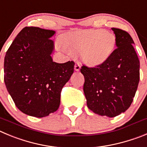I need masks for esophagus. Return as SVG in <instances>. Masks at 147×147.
Wrapping results in <instances>:
<instances>
[{"label":"esophagus","instance_id":"obj_1","mask_svg":"<svg viewBox=\"0 0 147 147\" xmlns=\"http://www.w3.org/2000/svg\"><path fill=\"white\" fill-rule=\"evenodd\" d=\"M74 69H75V71H79L80 70V64L79 63V62H77L76 64H75V67H74Z\"/></svg>","mask_w":147,"mask_h":147}]
</instances>
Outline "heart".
Returning <instances> with one entry per match:
<instances>
[{
	"label": "heart",
	"instance_id": "1",
	"mask_svg": "<svg viewBox=\"0 0 147 147\" xmlns=\"http://www.w3.org/2000/svg\"><path fill=\"white\" fill-rule=\"evenodd\" d=\"M61 42L68 53L80 54L83 62L90 67L106 62L116 45V36L102 29L70 33L62 38Z\"/></svg>",
	"mask_w": 147,
	"mask_h": 147
}]
</instances>
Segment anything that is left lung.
<instances>
[{"instance_id": "obj_1", "label": "left lung", "mask_w": 147, "mask_h": 147, "mask_svg": "<svg viewBox=\"0 0 147 147\" xmlns=\"http://www.w3.org/2000/svg\"><path fill=\"white\" fill-rule=\"evenodd\" d=\"M116 47L110 59L94 68L83 66V92L87 106L96 114L114 117L129 108L140 79V61L133 39L121 29L112 28Z\"/></svg>"}]
</instances>
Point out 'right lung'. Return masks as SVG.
I'll return each mask as SVG.
<instances>
[{
	"instance_id": "1",
	"label": "right lung",
	"mask_w": 147,
	"mask_h": 147,
	"mask_svg": "<svg viewBox=\"0 0 147 147\" xmlns=\"http://www.w3.org/2000/svg\"><path fill=\"white\" fill-rule=\"evenodd\" d=\"M55 31L26 27L18 34L4 59V82L22 113L42 118L56 111L61 92L74 72V61H53Z\"/></svg>"
}]
</instances>
